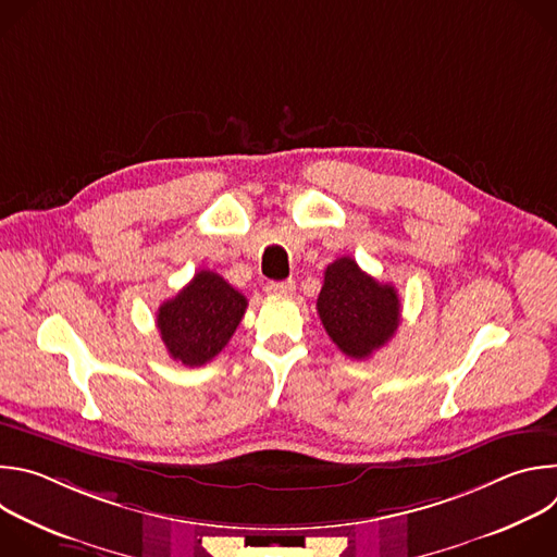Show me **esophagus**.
<instances>
[{"label":"esophagus","instance_id":"1","mask_svg":"<svg viewBox=\"0 0 557 557\" xmlns=\"http://www.w3.org/2000/svg\"><path fill=\"white\" fill-rule=\"evenodd\" d=\"M264 290L269 293V295H293V290H295V282L293 280H284V282H269L267 286H264Z\"/></svg>","mask_w":557,"mask_h":557}]
</instances>
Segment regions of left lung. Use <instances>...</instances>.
Wrapping results in <instances>:
<instances>
[{
    "instance_id": "1",
    "label": "left lung",
    "mask_w": 557,
    "mask_h": 557,
    "mask_svg": "<svg viewBox=\"0 0 557 557\" xmlns=\"http://www.w3.org/2000/svg\"><path fill=\"white\" fill-rule=\"evenodd\" d=\"M317 312L346 357L368 359L399 329L401 301L392 284L376 282L352 258H339L324 273Z\"/></svg>"
}]
</instances>
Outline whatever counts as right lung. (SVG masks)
<instances>
[{
	"mask_svg": "<svg viewBox=\"0 0 557 557\" xmlns=\"http://www.w3.org/2000/svg\"><path fill=\"white\" fill-rule=\"evenodd\" d=\"M247 310V297L213 271H198L194 280L156 312V326L174 361L183 366L209 363L233 337Z\"/></svg>",
	"mask_w": 557,
	"mask_h": 557,
	"instance_id": "obj_1",
	"label": "right lung"
}]
</instances>
